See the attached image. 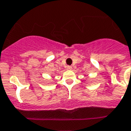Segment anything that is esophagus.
<instances>
[{
    "label": "esophagus",
    "instance_id": "obj_1",
    "mask_svg": "<svg viewBox=\"0 0 131 131\" xmlns=\"http://www.w3.org/2000/svg\"><path fill=\"white\" fill-rule=\"evenodd\" d=\"M67 70H69V71H70V70H71V69H72V67H71V66H68L67 67Z\"/></svg>",
    "mask_w": 131,
    "mask_h": 131
}]
</instances>
